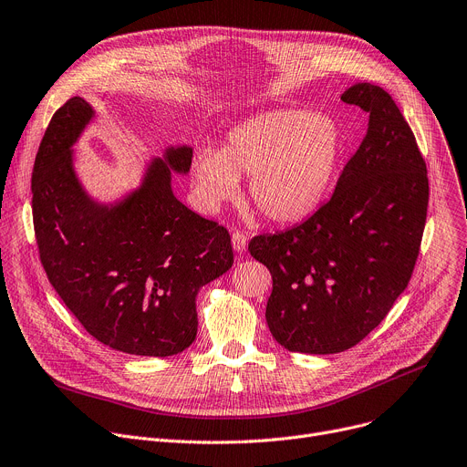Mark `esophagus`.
<instances>
[{
	"label": "esophagus",
	"mask_w": 467,
	"mask_h": 467,
	"mask_svg": "<svg viewBox=\"0 0 467 467\" xmlns=\"http://www.w3.org/2000/svg\"><path fill=\"white\" fill-rule=\"evenodd\" d=\"M246 243H248V239H246V235L243 232L235 230L232 234V246H234L235 253H243V250L246 248Z\"/></svg>",
	"instance_id": "34e87169"
}]
</instances>
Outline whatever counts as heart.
<instances>
[{"mask_svg":"<svg viewBox=\"0 0 467 467\" xmlns=\"http://www.w3.org/2000/svg\"><path fill=\"white\" fill-rule=\"evenodd\" d=\"M346 140L340 125L310 110L285 109L248 118L228 130L221 151L198 150L194 192L213 211L248 177L250 202L275 224H296L326 202L340 171Z\"/></svg>","mask_w":467,"mask_h":467,"instance_id":"obj_1","label":"heart"}]
</instances>
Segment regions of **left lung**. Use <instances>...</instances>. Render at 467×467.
Here are the masks:
<instances>
[{
  "label": "left lung",
  "mask_w": 467,
  "mask_h": 467,
  "mask_svg": "<svg viewBox=\"0 0 467 467\" xmlns=\"http://www.w3.org/2000/svg\"><path fill=\"white\" fill-rule=\"evenodd\" d=\"M342 100L368 112V129L331 200L248 243L273 276L265 317L288 351L338 353L376 329L408 288L426 223V164L397 102L368 82Z\"/></svg>",
  "instance_id": "obj_1"
}]
</instances>
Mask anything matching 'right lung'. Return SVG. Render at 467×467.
Listing matches in <instances>:
<instances>
[{
	"label": "right lung",
	"instance_id": "add662e5",
	"mask_svg": "<svg viewBox=\"0 0 467 467\" xmlns=\"http://www.w3.org/2000/svg\"><path fill=\"white\" fill-rule=\"evenodd\" d=\"M95 118L82 97L54 114L31 175L33 226L54 290L84 329L112 349L170 357L198 331L196 296L234 264L230 234L171 191L192 148H168L138 189L114 203L93 200L75 171L73 146Z\"/></svg>",
	"mask_w": 467,
	"mask_h": 467
}]
</instances>
